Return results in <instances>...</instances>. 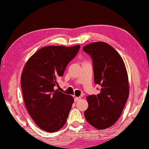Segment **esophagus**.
Here are the masks:
<instances>
[{
	"instance_id": "obj_1",
	"label": "esophagus",
	"mask_w": 149,
	"mask_h": 149,
	"mask_svg": "<svg viewBox=\"0 0 149 149\" xmlns=\"http://www.w3.org/2000/svg\"><path fill=\"white\" fill-rule=\"evenodd\" d=\"M80 99H81V97H74V101L77 102V101H79Z\"/></svg>"
}]
</instances>
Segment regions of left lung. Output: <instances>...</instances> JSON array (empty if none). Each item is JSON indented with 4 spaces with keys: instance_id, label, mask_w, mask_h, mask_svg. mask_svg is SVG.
<instances>
[{
    "instance_id": "8db88e82",
    "label": "left lung",
    "mask_w": 149,
    "mask_h": 149,
    "mask_svg": "<svg viewBox=\"0 0 149 149\" xmlns=\"http://www.w3.org/2000/svg\"><path fill=\"white\" fill-rule=\"evenodd\" d=\"M83 50L92 59L95 84L101 86L100 94L88 96L84 115L89 124L104 130L116 123L127 101V72L120 55L107 43H92Z\"/></svg>"
}]
</instances>
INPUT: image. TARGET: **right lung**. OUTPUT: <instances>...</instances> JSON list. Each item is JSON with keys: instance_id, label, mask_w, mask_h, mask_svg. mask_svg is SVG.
Here are the masks:
<instances>
[{"instance_id": "add662e5", "label": "right lung", "mask_w": 149, "mask_h": 149, "mask_svg": "<svg viewBox=\"0 0 149 149\" xmlns=\"http://www.w3.org/2000/svg\"><path fill=\"white\" fill-rule=\"evenodd\" d=\"M80 45L47 46L40 49L26 62L21 75L24 102L31 117L41 129L59 130L67 121L74 97L55 86Z\"/></svg>"}]
</instances>
